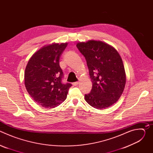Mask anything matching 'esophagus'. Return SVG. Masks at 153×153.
<instances>
[{"label":"esophagus","instance_id":"esophagus-1","mask_svg":"<svg viewBox=\"0 0 153 153\" xmlns=\"http://www.w3.org/2000/svg\"><path fill=\"white\" fill-rule=\"evenodd\" d=\"M79 83H80L79 82H74V83H73V85H74V86H77Z\"/></svg>","mask_w":153,"mask_h":153}]
</instances>
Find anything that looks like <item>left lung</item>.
<instances>
[{"label":"left lung","instance_id":"8db88e82","mask_svg":"<svg viewBox=\"0 0 153 153\" xmlns=\"http://www.w3.org/2000/svg\"><path fill=\"white\" fill-rule=\"evenodd\" d=\"M76 46L86 59L93 83L85 100L99 110L109 108L119 99L125 88L126 74L121 57L114 48L102 41L79 42Z\"/></svg>","mask_w":153,"mask_h":153}]
</instances>
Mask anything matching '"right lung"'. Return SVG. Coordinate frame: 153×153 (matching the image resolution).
<instances>
[{"mask_svg":"<svg viewBox=\"0 0 153 153\" xmlns=\"http://www.w3.org/2000/svg\"><path fill=\"white\" fill-rule=\"evenodd\" d=\"M67 43L43 47L30 59L25 68L26 89L32 99L44 108L59 106L67 99L70 83H63L59 59Z\"/></svg>","mask_w":153,"mask_h":153,"instance_id":"add662e5","label":"right lung"}]
</instances>
